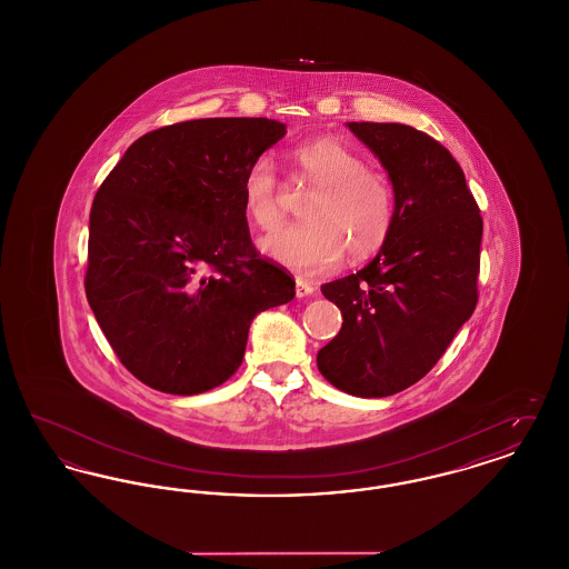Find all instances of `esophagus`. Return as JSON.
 <instances>
[{"mask_svg":"<svg viewBox=\"0 0 569 569\" xmlns=\"http://www.w3.org/2000/svg\"><path fill=\"white\" fill-rule=\"evenodd\" d=\"M316 292V288H313V283H309L307 279H302V277H297V297L305 298L311 297Z\"/></svg>","mask_w":569,"mask_h":569,"instance_id":"esophagus-1","label":"esophagus"}]
</instances>
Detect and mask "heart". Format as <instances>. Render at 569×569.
<instances>
[{"mask_svg":"<svg viewBox=\"0 0 569 569\" xmlns=\"http://www.w3.org/2000/svg\"><path fill=\"white\" fill-rule=\"evenodd\" d=\"M295 174L313 186L300 207V221L260 241L264 256L292 271L332 269L343 253L365 260L386 243L395 223V190L386 174L337 138H316L292 149ZM244 213L271 230L279 221V179L271 158L260 156L241 177Z\"/></svg>","mask_w":569,"mask_h":569,"instance_id":"1","label":"heart"}]
</instances>
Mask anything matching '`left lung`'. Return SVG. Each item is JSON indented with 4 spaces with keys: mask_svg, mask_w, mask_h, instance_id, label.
Masks as SVG:
<instances>
[{
    "mask_svg": "<svg viewBox=\"0 0 569 569\" xmlns=\"http://www.w3.org/2000/svg\"><path fill=\"white\" fill-rule=\"evenodd\" d=\"M388 170L395 223L378 256L322 286L343 316L318 352L335 388L390 397L425 378L478 305L482 216L452 153L403 123H348Z\"/></svg>",
    "mask_w": 569,
    "mask_h": 569,
    "instance_id": "1",
    "label": "left lung"
}]
</instances>
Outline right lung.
Wrapping results in <instances>:
<instances>
[{
	"label": "right lung",
	"mask_w": 569,
	"mask_h": 569,
	"mask_svg": "<svg viewBox=\"0 0 569 569\" xmlns=\"http://www.w3.org/2000/svg\"><path fill=\"white\" fill-rule=\"evenodd\" d=\"M286 136L267 117L193 119L147 132L93 198L84 295L142 383L200 395L243 362L251 320L297 297L251 243L244 168Z\"/></svg>",
	"instance_id": "right-lung-1"
}]
</instances>
